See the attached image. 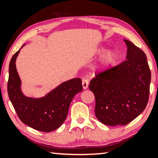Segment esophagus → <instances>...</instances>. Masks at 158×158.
I'll return each instance as SVG.
<instances>
[{"label": "esophagus", "instance_id": "1", "mask_svg": "<svg viewBox=\"0 0 158 158\" xmlns=\"http://www.w3.org/2000/svg\"><path fill=\"white\" fill-rule=\"evenodd\" d=\"M82 85H83V88L84 90L87 89L88 87V81H87V80L83 79V81H82Z\"/></svg>", "mask_w": 158, "mask_h": 158}]
</instances>
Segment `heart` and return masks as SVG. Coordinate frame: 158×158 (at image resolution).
Masks as SVG:
<instances>
[{
  "label": "heart",
  "mask_w": 158,
  "mask_h": 158,
  "mask_svg": "<svg viewBox=\"0 0 158 158\" xmlns=\"http://www.w3.org/2000/svg\"><path fill=\"white\" fill-rule=\"evenodd\" d=\"M106 47L105 46L99 47L96 50V54H98V55L102 54L106 51ZM116 57V53L114 52V51L112 50L108 51L107 52H106L104 54V55L103 56L102 60H101V65L104 67V68H106V67L111 65V64H113L114 62L115 61Z\"/></svg>",
  "instance_id": "1"
}]
</instances>
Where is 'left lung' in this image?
Returning <instances> with one entry per match:
<instances>
[{
  "label": "left lung",
  "mask_w": 158,
  "mask_h": 158,
  "mask_svg": "<svg viewBox=\"0 0 158 158\" xmlns=\"http://www.w3.org/2000/svg\"><path fill=\"white\" fill-rule=\"evenodd\" d=\"M126 60L90 82L96 98L95 114L103 124L126 125L142 114L148 104L151 73L146 55L129 40Z\"/></svg>",
  "instance_id": "obj_1"
}]
</instances>
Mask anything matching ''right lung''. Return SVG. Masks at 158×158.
Here are the masks:
<instances>
[{"label":"right lung","instance_id":"1","mask_svg":"<svg viewBox=\"0 0 158 158\" xmlns=\"http://www.w3.org/2000/svg\"><path fill=\"white\" fill-rule=\"evenodd\" d=\"M9 64L8 94L19 118L36 130L49 132L59 128L68 116L73 98L83 90L81 78H73L47 92L44 96L29 97L22 91V82L17 72L16 60L21 49Z\"/></svg>","mask_w":158,"mask_h":158}]
</instances>
